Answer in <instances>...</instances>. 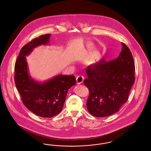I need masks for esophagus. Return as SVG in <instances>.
Returning <instances> with one entry per match:
<instances>
[{"mask_svg":"<svg viewBox=\"0 0 151 151\" xmlns=\"http://www.w3.org/2000/svg\"><path fill=\"white\" fill-rule=\"evenodd\" d=\"M76 80L78 84H81L83 81V78L82 76H78L76 78Z\"/></svg>","mask_w":151,"mask_h":151,"instance_id":"esophagus-1","label":"esophagus"}]
</instances>
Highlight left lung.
Instances as JSON below:
<instances>
[{
	"label": "left lung",
	"instance_id": "left-lung-1",
	"mask_svg": "<svg viewBox=\"0 0 151 151\" xmlns=\"http://www.w3.org/2000/svg\"><path fill=\"white\" fill-rule=\"evenodd\" d=\"M122 45L116 59L109 62L101 60L86 68L88 78L83 81L89 90L86 106L93 116L114 114L128 100L134 83L135 65L129 49L123 42Z\"/></svg>",
	"mask_w": 151,
	"mask_h": 151
}]
</instances>
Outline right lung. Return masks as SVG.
I'll use <instances>...</instances> for the list:
<instances>
[{
  "label": "right lung",
  "instance_id": "1",
  "mask_svg": "<svg viewBox=\"0 0 151 151\" xmlns=\"http://www.w3.org/2000/svg\"><path fill=\"white\" fill-rule=\"evenodd\" d=\"M50 34L36 37L24 46L15 64L14 81L24 105L34 114L44 118L59 114L63 108L68 91L76 84L73 75L55 76L39 82L30 75L26 56L38 46L49 44Z\"/></svg>",
  "mask_w": 151,
  "mask_h": 151
}]
</instances>
